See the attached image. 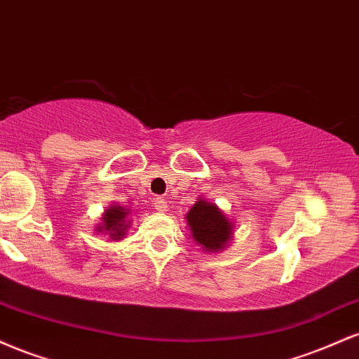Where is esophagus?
Segmentation results:
<instances>
[{
  "label": "esophagus",
  "mask_w": 359,
  "mask_h": 359,
  "mask_svg": "<svg viewBox=\"0 0 359 359\" xmlns=\"http://www.w3.org/2000/svg\"><path fill=\"white\" fill-rule=\"evenodd\" d=\"M154 204H155V209L158 212H165L167 211V203H165V199H163V197H155Z\"/></svg>",
  "instance_id": "34e87169"
}]
</instances>
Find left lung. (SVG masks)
<instances>
[{
	"instance_id": "8db88e82",
	"label": "left lung",
	"mask_w": 359,
	"mask_h": 359,
	"mask_svg": "<svg viewBox=\"0 0 359 359\" xmlns=\"http://www.w3.org/2000/svg\"><path fill=\"white\" fill-rule=\"evenodd\" d=\"M189 228L192 231L194 241L205 251H217L231 240L233 224L217 209L216 204L208 201H197L187 214Z\"/></svg>"
}]
</instances>
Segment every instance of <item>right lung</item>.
<instances>
[{"mask_svg": "<svg viewBox=\"0 0 359 359\" xmlns=\"http://www.w3.org/2000/svg\"><path fill=\"white\" fill-rule=\"evenodd\" d=\"M130 212H128L126 209H123L121 205H113V208H109L108 211L104 212V217H102L104 224H102L100 231H108L111 238L119 240V238L125 234V229H126L125 217Z\"/></svg>", "mask_w": 359, "mask_h": 359, "instance_id": "obj_1", "label": "right lung"}]
</instances>
